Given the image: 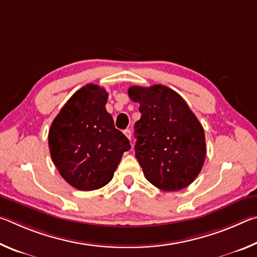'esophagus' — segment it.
Returning a JSON list of instances; mask_svg holds the SVG:
<instances>
[{
	"label": "esophagus",
	"mask_w": 257,
	"mask_h": 257,
	"mask_svg": "<svg viewBox=\"0 0 257 257\" xmlns=\"http://www.w3.org/2000/svg\"><path fill=\"white\" fill-rule=\"evenodd\" d=\"M123 134L125 135V137H127L128 139H132V132H130V129H125Z\"/></svg>",
	"instance_id": "obj_1"
}]
</instances>
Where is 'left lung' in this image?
Masks as SVG:
<instances>
[{
    "mask_svg": "<svg viewBox=\"0 0 257 257\" xmlns=\"http://www.w3.org/2000/svg\"><path fill=\"white\" fill-rule=\"evenodd\" d=\"M128 95L142 113L135 123V152L145 178L161 190L186 188L205 161L203 125L185 99L167 86H132Z\"/></svg>",
    "mask_w": 257,
    "mask_h": 257,
    "instance_id": "1",
    "label": "left lung"
}]
</instances>
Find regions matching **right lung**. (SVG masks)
Here are the masks:
<instances>
[{"label": "right lung", "instance_id": "right-lung-1", "mask_svg": "<svg viewBox=\"0 0 257 257\" xmlns=\"http://www.w3.org/2000/svg\"><path fill=\"white\" fill-rule=\"evenodd\" d=\"M108 94L87 84L72 95L49 132L53 163L69 185L82 191L102 188L112 180L128 138L114 127L106 111Z\"/></svg>", "mask_w": 257, "mask_h": 257}]
</instances>
